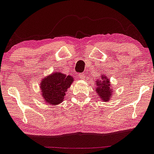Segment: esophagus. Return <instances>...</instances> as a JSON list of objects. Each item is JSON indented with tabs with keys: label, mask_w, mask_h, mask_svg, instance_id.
I'll return each instance as SVG.
<instances>
[{
	"label": "esophagus",
	"mask_w": 154,
	"mask_h": 154,
	"mask_svg": "<svg viewBox=\"0 0 154 154\" xmlns=\"http://www.w3.org/2000/svg\"><path fill=\"white\" fill-rule=\"evenodd\" d=\"M78 77L79 79H84L85 76V75L83 74V73H80V74H79Z\"/></svg>",
	"instance_id": "1"
}]
</instances>
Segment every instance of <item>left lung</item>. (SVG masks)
<instances>
[{
  "label": "left lung",
  "instance_id": "1",
  "mask_svg": "<svg viewBox=\"0 0 154 154\" xmlns=\"http://www.w3.org/2000/svg\"><path fill=\"white\" fill-rule=\"evenodd\" d=\"M95 85H96L95 91L97 94V96L100 98V100L104 102L109 101L113 94H112L110 82L106 75H100V79H97Z\"/></svg>",
  "mask_w": 154,
  "mask_h": 154
}]
</instances>
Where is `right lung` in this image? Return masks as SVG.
Wrapping results in <instances>:
<instances>
[{
    "label": "right lung",
    "instance_id": "obj_1",
    "mask_svg": "<svg viewBox=\"0 0 154 154\" xmlns=\"http://www.w3.org/2000/svg\"><path fill=\"white\" fill-rule=\"evenodd\" d=\"M74 78L59 72H54L42 79L40 82L42 97L48 104L58 105L63 101L67 89L69 88Z\"/></svg>",
    "mask_w": 154,
    "mask_h": 154
}]
</instances>
